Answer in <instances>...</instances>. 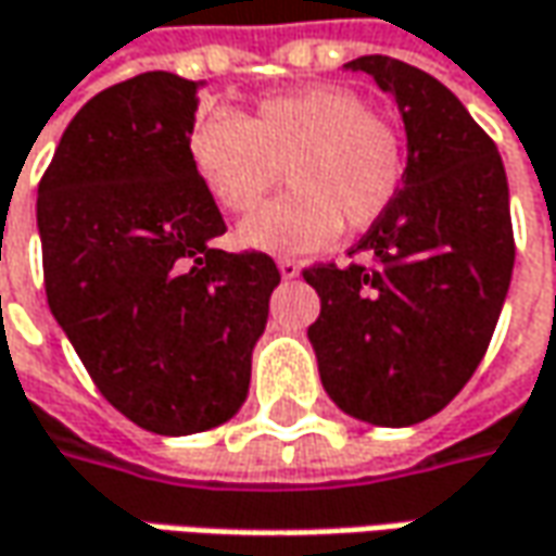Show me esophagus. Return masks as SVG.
I'll return each instance as SVG.
<instances>
[{
	"mask_svg": "<svg viewBox=\"0 0 556 556\" xmlns=\"http://www.w3.org/2000/svg\"><path fill=\"white\" fill-rule=\"evenodd\" d=\"M277 267H279V274H282V279H295L298 274H301V264L292 258H282Z\"/></svg>",
	"mask_w": 556,
	"mask_h": 556,
	"instance_id": "esophagus-1",
	"label": "esophagus"
}]
</instances>
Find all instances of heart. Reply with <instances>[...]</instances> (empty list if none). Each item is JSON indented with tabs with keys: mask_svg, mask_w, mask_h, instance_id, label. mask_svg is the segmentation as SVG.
Returning <instances> with one entry per match:
<instances>
[{
	"mask_svg": "<svg viewBox=\"0 0 556 556\" xmlns=\"http://www.w3.org/2000/svg\"><path fill=\"white\" fill-rule=\"evenodd\" d=\"M190 163L224 212L245 215L282 178L289 193L261 205L237 230L245 249L307 255L341 224L369 227L396 197L406 153L396 128L351 88L316 86L261 101L249 116L212 110L190 128Z\"/></svg>",
	"mask_w": 556,
	"mask_h": 556,
	"instance_id": "obj_1",
	"label": "heart"
}]
</instances>
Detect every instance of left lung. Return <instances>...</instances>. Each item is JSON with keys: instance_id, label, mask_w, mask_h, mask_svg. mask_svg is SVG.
<instances>
[{"instance_id": "obj_1", "label": "left lung", "mask_w": 556, "mask_h": 556, "mask_svg": "<svg viewBox=\"0 0 556 556\" xmlns=\"http://www.w3.org/2000/svg\"><path fill=\"white\" fill-rule=\"evenodd\" d=\"M406 125V172L354 252L369 264L304 270L319 295L307 329L338 409L378 428L431 418L486 354L514 270L510 200L498 147L431 73L366 54ZM351 252V255H354Z\"/></svg>"}]
</instances>
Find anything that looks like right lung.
<instances>
[{"label":"right lung","mask_w":556,"mask_h":556,"mask_svg":"<svg viewBox=\"0 0 556 556\" xmlns=\"http://www.w3.org/2000/svg\"><path fill=\"white\" fill-rule=\"evenodd\" d=\"M197 83L153 70L94 94L39 181L36 224L58 326L104 393L163 437L218 428L249 396L279 270L224 252L187 153Z\"/></svg>","instance_id":"right-lung-1"}]
</instances>
